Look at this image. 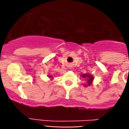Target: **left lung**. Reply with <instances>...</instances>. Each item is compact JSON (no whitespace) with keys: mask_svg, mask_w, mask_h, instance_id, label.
<instances>
[{"mask_svg":"<svg viewBox=\"0 0 129 129\" xmlns=\"http://www.w3.org/2000/svg\"><path fill=\"white\" fill-rule=\"evenodd\" d=\"M81 76L83 78H86L87 80V84H84V86H89L90 85L92 84V81L94 80V78H93V76L92 75H90L89 74H82Z\"/></svg>","mask_w":129,"mask_h":129,"instance_id":"1","label":"left lung"}]
</instances>
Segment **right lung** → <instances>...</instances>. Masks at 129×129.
Here are the masks:
<instances>
[{
	"label": "right lung",
	"mask_w": 129,
	"mask_h": 129,
	"mask_svg": "<svg viewBox=\"0 0 129 129\" xmlns=\"http://www.w3.org/2000/svg\"><path fill=\"white\" fill-rule=\"evenodd\" d=\"M48 77L49 78H52V77L51 76H48Z\"/></svg>",
	"instance_id": "add662e5"
}]
</instances>
